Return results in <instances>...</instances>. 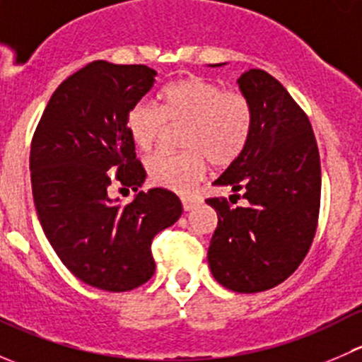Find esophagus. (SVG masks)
<instances>
[{
    "label": "esophagus",
    "mask_w": 362,
    "mask_h": 362,
    "mask_svg": "<svg viewBox=\"0 0 362 362\" xmlns=\"http://www.w3.org/2000/svg\"><path fill=\"white\" fill-rule=\"evenodd\" d=\"M199 203H202V198H199V196H194V194L184 196V198H182V206H184L185 211L192 210V208L198 206Z\"/></svg>",
    "instance_id": "esophagus-1"
}]
</instances>
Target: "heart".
Segmentation results:
<instances>
[{"label": "heart", "instance_id": "heart-1", "mask_svg": "<svg viewBox=\"0 0 362 362\" xmlns=\"http://www.w3.org/2000/svg\"><path fill=\"white\" fill-rule=\"evenodd\" d=\"M182 124V152H158L147 159L154 185L184 192L198 184L208 163L229 166L242 156L250 140L254 112L250 100L238 89H222L202 76H184L159 93V105L138 101L129 108L126 127L131 141L148 152L164 127Z\"/></svg>", "mask_w": 362, "mask_h": 362}]
</instances>
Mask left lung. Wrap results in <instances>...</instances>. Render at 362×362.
I'll list each match as a JSON object with an SVG mask.
<instances>
[{
    "mask_svg": "<svg viewBox=\"0 0 362 362\" xmlns=\"http://www.w3.org/2000/svg\"><path fill=\"white\" fill-rule=\"evenodd\" d=\"M254 112L245 151L214 182L243 195L245 207L208 198L217 228L208 264L235 293H262L289 279L308 254L320 211V158L308 115L264 69L238 78Z\"/></svg>",
    "mask_w": 362,
    "mask_h": 362,
    "instance_id": "1",
    "label": "left lung"
}]
</instances>
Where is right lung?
<instances>
[{
	"instance_id": "1",
	"label": "right lung",
	"mask_w": 362,
	"mask_h": 362,
	"mask_svg": "<svg viewBox=\"0 0 362 362\" xmlns=\"http://www.w3.org/2000/svg\"><path fill=\"white\" fill-rule=\"evenodd\" d=\"M156 75L145 64L94 61L57 87L33 134V198L47 240L76 279L110 293L154 275L152 240L182 215L168 189L127 204L110 198L113 184L138 191L147 177L126 117Z\"/></svg>"
}]
</instances>
